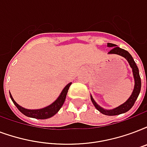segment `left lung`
<instances>
[{
	"label": "left lung",
	"instance_id": "1",
	"mask_svg": "<svg viewBox=\"0 0 147 147\" xmlns=\"http://www.w3.org/2000/svg\"><path fill=\"white\" fill-rule=\"evenodd\" d=\"M107 47L111 48V50L109 51L108 54H109V55H113L114 54V55H118L122 56L123 58H125L129 64L131 69H132V71H133V78H134V88H133V92L125 102H123V104H121L120 106L113 109H106L101 107L99 105L96 103V102L94 100L92 95H90V97H91L92 102L93 103L96 109L99 111L101 113L106 115V116H116V115H119V114L125 113L133 107L135 102L138 98L139 94L140 92L141 79L140 73H139L138 67L136 65V62L133 60L132 55L129 53L128 51L123 49H120L119 47H117V45L115 44L107 43Z\"/></svg>",
	"mask_w": 147,
	"mask_h": 147
}]
</instances>
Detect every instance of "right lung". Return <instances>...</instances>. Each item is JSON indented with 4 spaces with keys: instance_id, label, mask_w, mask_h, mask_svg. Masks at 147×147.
I'll use <instances>...</instances> for the list:
<instances>
[{
    "instance_id": "right-lung-1",
    "label": "right lung",
    "mask_w": 147,
    "mask_h": 147,
    "mask_svg": "<svg viewBox=\"0 0 147 147\" xmlns=\"http://www.w3.org/2000/svg\"><path fill=\"white\" fill-rule=\"evenodd\" d=\"M71 84V82H70L68 85H66L59 97L56 98L51 105H49L45 108L38 109H28L22 107L15 102L14 98L11 96V92H9V93H10V97H11V100L14 102L15 106L18 109V110L21 112V113L24 114V116H28L31 118L38 119H45L51 118L53 116H55L60 110V109L61 108V106H63L64 102H65L66 95L68 93V90H69Z\"/></svg>"
}]
</instances>
